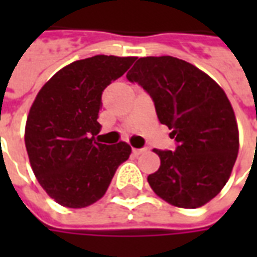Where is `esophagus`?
Listing matches in <instances>:
<instances>
[{"label": "esophagus", "mask_w": 257, "mask_h": 257, "mask_svg": "<svg viewBox=\"0 0 257 257\" xmlns=\"http://www.w3.org/2000/svg\"><path fill=\"white\" fill-rule=\"evenodd\" d=\"M132 153L134 156H140L142 153H145V149H132Z\"/></svg>", "instance_id": "1"}]
</instances>
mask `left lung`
I'll return each instance as SVG.
<instances>
[{
    "mask_svg": "<svg viewBox=\"0 0 257 257\" xmlns=\"http://www.w3.org/2000/svg\"><path fill=\"white\" fill-rule=\"evenodd\" d=\"M126 78L150 93L160 122L178 143L175 151L153 150L161 160L147 178L153 191L178 208L208 204L226 186L239 149L226 92L202 70L172 56L140 58Z\"/></svg>",
    "mask_w": 257,
    "mask_h": 257,
    "instance_id": "1",
    "label": "left lung"
}]
</instances>
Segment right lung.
<instances>
[{"mask_svg":"<svg viewBox=\"0 0 257 257\" xmlns=\"http://www.w3.org/2000/svg\"><path fill=\"white\" fill-rule=\"evenodd\" d=\"M135 60L96 55L73 62L45 82L31 104L25 129L31 169L62 206L77 209L99 201L132 153L125 142L101 145L95 135L103 90Z\"/></svg>","mask_w":257,"mask_h":257,"instance_id":"obj_1","label":"right lung"}]
</instances>
